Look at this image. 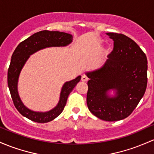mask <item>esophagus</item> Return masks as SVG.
Wrapping results in <instances>:
<instances>
[{
	"instance_id": "obj_1",
	"label": "esophagus",
	"mask_w": 154,
	"mask_h": 154,
	"mask_svg": "<svg viewBox=\"0 0 154 154\" xmlns=\"http://www.w3.org/2000/svg\"><path fill=\"white\" fill-rule=\"evenodd\" d=\"M81 80H82V81H83V82H86V81H88V77L85 75V74H83L82 76V77H81Z\"/></svg>"
}]
</instances>
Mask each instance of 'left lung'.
<instances>
[{
    "label": "left lung",
    "instance_id": "8db88e82",
    "mask_svg": "<svg viewBox=\"0 0 154 154\" xmlns=\"http://www.w3.org/2000/svg\"><path fill=\"white\" fill-rule=\"evenodd\" d=\"M114 42L109 59L101 69L86 73L87 105L90 112L106 121L124 119L131 115L146 92L148 61L137 44L122 33H107ZM116 90L109 97L107 92Z\"/></svg>",
    "mask_w": 154,
    "mask_h": 154
}]
</instances>
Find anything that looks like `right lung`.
<instances>
[{
	"label": "right lung",
	"mask_w": 154,
	"mask_h": 154,
	"mask_svg": "<svg viewBox=\"0 0 154 154\" xmlns=\"http://www.w3.org/2000/svg\"><path fill=\"white\" fill-rule=\"evenodd\" d=\"M72 36L59 31L42 30L20 42L11 56L8 69V86L15 107L23 116L37 123H47L55 119L63 112L68 96L76 85L80 82L81 77L64 84L60 92L58 105L52 110L46 112H38L25 107L20 100L17 92V81L21 69L30 55L42 49L49 47L66 46L72 42Z\"/></svg>",
	"instance_id": "add662e5"
}]
</instances>
